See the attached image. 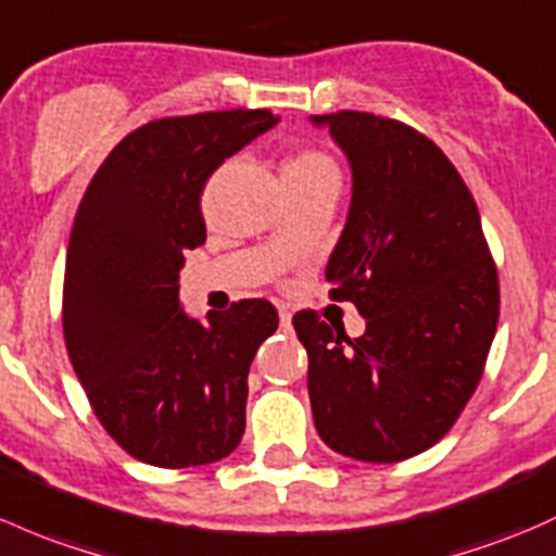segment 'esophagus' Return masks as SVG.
<instances>
[{
    "label": "esophagus",
    "instance_id": "34e87169",
    "mask_svg": "<svg viewBox=\"0 0 556 556\" xmlns=\"http://www.w3.org/2000/svg\"><path fill=\"white\" fill-rule=\"evenodd\" d=\"M279 323H282L285 330H288L290 323H293V314L288 312V306H279Z\"/></svg>",
    "mask_w": 556,
    "mask_h": 556
}]
</instances>
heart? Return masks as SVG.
I'll return each mask as SVG.
<instances>
[{"instance_id": "heart-1", "label": "heart", "mask_w": 556, "mask_h": 556, "mask_svg": "<svg viewBox=\"0 0 556 556\" xmlns=\"http://www.w3.org/2000/svg\"><path fill=\"white\" fill-rule=\"evenodd\" d=\"M338 178V167L325 151L301 149L282 165V184H314V180Z\"/></svg>"}]
</instances>
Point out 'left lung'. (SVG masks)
Here are the masks:
<instances>
[{
  "label": "left lung",
  "mask_w": 556,
  "mask_h": 556,
  "mask_svg": "<svg viewBox=\"0 0 556 556\" xmlns=\"http://www.w3.org/2000/svg\"><path fill=\"white\" fill-rule=\"evenodd\" d=\"M312 125L330 130L352 167L325 277L365 317L349 338L295 314L314 426L346 458L396 464L437 445L475 394L498 327V274L475 197L440 146L365 111Z\"/></svg>",
  "instance_id": "1"
}]
</instances>
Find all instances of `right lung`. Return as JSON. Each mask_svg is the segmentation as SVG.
I'll list each match as a JSON object with an SVG mask.
<instances>
[{"instance_id":"1","label":"right lung","mask_w":556,"mask_h":556,"mask_svg":"<svg viewBox=\"0 0 556 556\" xmlns=\"http://www.w3.org/2000/svg\"><path fill=\"white\" fill-rule=\"evenodd\" d=\"M277 122L266 109L149 122L114 146L79 202L63 336L103 429L143 464H215L244 434L248 372L277 308L248 298L200 323L180 308L178 279L207 237V178Z\"/></svg>"}]
</instances>
